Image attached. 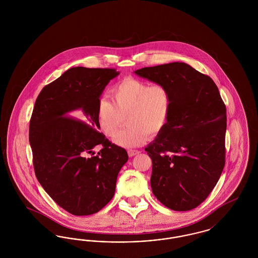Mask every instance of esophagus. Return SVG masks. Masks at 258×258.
I'll list each match as a JSON object with an SVG mask.
<instances>
[{
    "instance_id": "esophagus-1",
    "label": "esophagus",
    "mask_w": 258,
    "mask_h": 258,
    "mask_svg": "<svg viewBox=\"0 0 258 258\" xmlns=\"http://www.w3.org/2000/svg\"><path fill=\"white\" fill-rule=\"evenodd\" d=\"M140 152L139 151H137V150H128L127 151V154H128V156L130 157H134V156H136V155H138Z\"/></svg>"
}]
</instances>
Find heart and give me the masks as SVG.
Returning <instances> with one entry per match:
<instances>
[{
  "instance_id": "obj_1",
  "label": "heart",
  "mask_w": 258,
  "mask_h": 258,
  "mask_svg": "<svg viewBox=\"0 0 258 258\" xmlns=\"http://www.w3.org/2000/svg\"><path fill=\"white\" fill-rule=\"evenodd\" d=\"M110 96L113 101L105 98L98 100L97 120L102 133L112 137L126 117L128 125L113 139L117 145L140 146L147 140L148 134L157 135L166 124L171 107L166 87L125 78L111 89Z\"/></svg>"
}]
</instances>
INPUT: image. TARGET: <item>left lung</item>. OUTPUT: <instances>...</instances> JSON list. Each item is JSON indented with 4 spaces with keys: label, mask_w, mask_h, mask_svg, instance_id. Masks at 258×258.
<instances>
[{
    "label": "left lung",
    "mask_w": 258,
    "mask_h": 258,
    "mask_svg": "<svg viewBox=\"0 0 258 258\" xmlns=\"http://www.w3.org/2000/svg\"><path fill=\"white\" fill-rule=\"evenodd\" d=\"M135 74L166 87L171 97L166 124L145 148L153 162L152 191L167 208L195 209L208 197L224 167L226 109L219 89L185 62Z\"/></svg>",
    "instance_id": "left-lung-1"
}]
</instances>
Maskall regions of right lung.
<instances>
[{
  "label": "right lung",
  "instance_id": "obj_1",
  "mask_svg": "<svg viewBox=\"0 0 258 258\" xmlns=\"http://www.w3.org/2000/svg\"><path fill=\"white\" fill-rule=\"evenodd\" d=\"M120 74L112 69L75 67L44 87L30 121L37 180L49 197L75 216H89L114 197L127 153L98 133V100ZM76 115L79 119L70 116ZM103 149L94 156L92 149ZM91 154V156L88 155Z\"/></svg>",
  "mask_w": 258,
  "mask_h": 258
}]
</instances>
